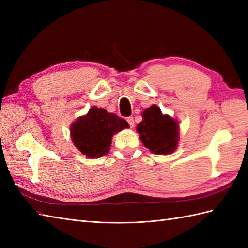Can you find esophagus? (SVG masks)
<instances>
[{
  "label": "esophagus",
  "instance_id": "obj_1",
  "mask_svg": "<svg viewBox=\"0 0 248 248\" xmlns=\"http://www.w3.org/2000/svg\"><path fill=\"white\" fill-rule=\"evenodd\" d=\"M127 121H128V124H130L131 128L134 127V119H133V117H128Z\"/></svg>",
  "mask_w": 248,
  "mask_h": 248
}]
</instances>
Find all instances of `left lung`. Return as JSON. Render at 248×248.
<instances>
[{
	"label": "left lung",
	"mask_w": 248,
	"mask_h": 248,
	"mask_svg": "<svg viewBox=\"0 0 248 248\" xmlns=\"http://www.w3.org/2000/svg\"><path fill=\"white\" fill-rule=\"evenodd\" d=\"M143 120L136 125L141 143L156 155H168L175 151L179 141V124L170 115H163L155 104L146 108Z\"/></svg>",
	"instance_id": "obj_1"
}]
</instances>
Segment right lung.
<instances>
[{"instance_id":"add662e5","label":"right lung","mask_w":248,"mask_h":248,"mask_svg":"<svg viewBox=\"0 0 248 248\" xmlns=\"http://www.w3.org/2000/svg\"><path fill=\"white\" fill-rule=\"evenodd\" d=\"M125 128H129V124L124 119L93 107L71 124V140L84 155L97 159L108 154L113 135Z\"/></svg>"}]
</instances>
